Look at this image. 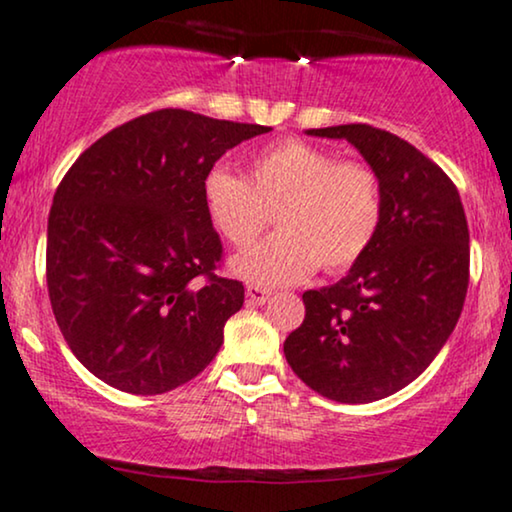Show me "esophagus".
<instances>
[{
	"instance_id": "esophagus-1",
	"label": "esophagus",
	"mask_w": 512,
	"mask_h": 512,
	"mask_svg": "<svg viewBox=\"0 0 512 512\" xmlns=\"http://www.w3.org/2000/svg\"><path fill=\"white\" fill-rule=\"evenodd\" d=\"M245 297H248L250 304H264L271 297V290L262 286H248L245 288Z\"/></svg>"
}]
</instances>
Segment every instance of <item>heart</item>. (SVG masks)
Instances as JSON below:
<instances>
[{"label": "heart", "instance_id": "heart-1", "mask_svg": "<svg viewBox=\"0 0 512 512\" xmlns=\"http://www.w3.org/2000/svg\"><path fill=\"white\" fill-rule=\"evenodd\" d=\"M203 205L212 229L245 248L262 234L274 210L278 234L231 260L255 286H290L314 269H349L371 248L383 219V191L371 165L338 160L302 139H281L252 155L248 177L210 167Z\"/></svg>", "mask_w": 512, "mask_h": 512}]
</instances>
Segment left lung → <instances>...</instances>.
I'll return each instance as SVG.
<instances>
[{"label":"left lung","instance_id":"left-lung-1","mask_svg":"<svg viewBox=\"0 0 512 512\" xmlns=\"http://www.w3.org/2000/svg\"><path fill=\"white\" fill-rule=\"evenodd\" d=\"M307 134L347 139L364 155L383 219L345 278L302 295L304 321L283 354L321 397L368 404L413 383L454 333L470 278L468 222L454 181L397 134L371 125Z\"/></svg>","mask_w":512,"mask_h":512}]
</instances>
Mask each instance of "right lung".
I'll return each mask as SVG.
<instances>
[{
  "mask_svg": "<svg viewBox=\"0 0 512 512\" xmlns=\"http://www.w3.org/2000/svg\"><path fill=\"white\" fill-rule=\"evenodd\" d=\"M269 127L163 108L115 127L54 193L47 286L80 364L115 390L163 394L217 357L243 283L215 274L222 241L203 177Z\"/></svg>",
  "mask_w": 512,
  "mask_h": 512,
  "instance_id": "right-lung-1",
  "label": "right lung"
}]
</instances>
